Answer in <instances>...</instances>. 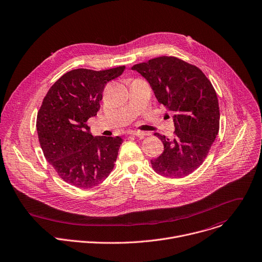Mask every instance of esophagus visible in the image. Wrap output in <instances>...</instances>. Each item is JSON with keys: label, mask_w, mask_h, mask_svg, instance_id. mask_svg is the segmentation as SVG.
Segmentation results:
<instances>
[{"label": "esophagus", "mask_w": 262, "mask_h": 262, "mask_svg": "<svg viewBox=\"0 0 262 262\" xmlns=\"http://www.w3.org/2000/svg\"><path fill=\"white\" fill-rule=\"evenodd\" d=\"M128 134L132 136H136V137H144L145 136V133L141 132V130H129Z\"/></svg>", "instance_id": "1"}]
</instances>
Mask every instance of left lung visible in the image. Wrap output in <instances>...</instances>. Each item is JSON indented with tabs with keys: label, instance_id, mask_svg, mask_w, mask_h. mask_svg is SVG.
Here are the masks:
<instances>
[{
	"label": "left lung",
	"instance_id": "8db88e82",
	"mask_svg": "<svg viewBox=\"0 0 262 262\" xmlns=\"http://www.w3.org/2000/svg\"><path fill=\"white\" fill-rule=\"evenodd\" d=\"M150 84L157 101L173 113L175 138L155 134L163 152L151 160L153 169L167 178H183L207 157L219 130V104L206 75L173 56H160L132 67Z\"/></svg>",
	"mask_w": 262,
	"mask_h": 262
}]
</instances>
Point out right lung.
Masks as SVG:
<instances>
[{
	"instance_id": "1",
	"label": "right lung",
	"mask_w": 262,
	"mask_h": 262,
	"mask_svg": "<svg viewBox=\"0 0 262 262\" xmlns=\"http://www.w3.org/2000/svg\"><path fill=\"white\" fill-rule=\"evenodd\" d=\"M125 67L104 71L76 69L48 91L37 117L39 142L47 161L67 183L90 189L112 171L122 139L94 137L87 120L97 115L107 82Z\"/></svg>"
}]
</instances>
